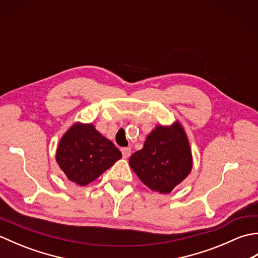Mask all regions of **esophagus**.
<instances>
[{
    "label": "esophagus",
    "mask_w": 258,
    "mask_h": 258,
    "mask_svg": "<svg viewBox=\"0 0 258 258\" xmlns=\"http://www.w3.org/2000/svg\"><path fill=\"white\" fill-rule=\"evenodd\" d=\"M131 149L130 147H124V149H122V154H123V157L124 158H127L131 156Z\"/></svg>",
    "instance_id": "esophagus-1"
}]
</instances>
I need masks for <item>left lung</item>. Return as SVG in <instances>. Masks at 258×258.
I'll use <instances>...</instances> for the list:
<instances>
[{"label":"left lung","instance_id":"8db88e82","mask_svg":"<svg viewBox=\"0 0 258 258\" xmlns=\"http://www.w3.org/2000/svg\"><path fill=\"white\" fill-rule=\"evenodd\" d=\"M130 166L150 189L168 194L188 176L193 167L189 141L183 125H157L143 149L130 157Z\"/></svg>","mask_w":258,"mask_h":258}]
</instances>
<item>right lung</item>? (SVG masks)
<instances>
[{
  "label": "right lung",
  "mask_w": 258,
  "mask_h": 258,
  "mask_svg": "<svg viewBox=\"0 0 258 258\" xmlns=\"http://www.w3.org/2000/svg\"><path fill=\"white\" fill-rule=\"evenodd\" d=\"M122 157L92 123L76 122L58 142L55 160L71 182L86 186Z\"/></svg>",
  "instance_id": "obj_1"
}]
</instances>
